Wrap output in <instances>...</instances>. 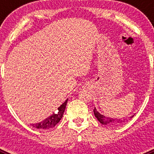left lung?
<instances>
[{"instance_id": "1", "label": "left lung", "mask_w": 154, "mask_h": 154, "mask_svg": "<svg viewBox=\"0 0 154 154\" xmlns=\"http://www.w3.org/2000/svg\"><path fill=\"white\" fill-rule=\"evenodd\" d=\"M94 114H95V116L97 118L98 120L99 121V123H101L102 124L104 125H117L119 123H124L125 119L122 120V119H113V118H109L106 117V116H104L101 115L98 112L97 110L96 109V108L93 109ZM133 116H131L130 118H133Z\"/></svg>"}]
</instances>
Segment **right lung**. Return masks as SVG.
<instances>
[{
    "label": "right lung",
    "mask_w": 154,
    "mask_h": 154,
    "mask_svg": "<svg viewBox=\"0 0 154 154\" xmlns=\"http://www.w3.org/2000/svg\"><path fill=\"white\" fill-rule=\"evenodd\" d=\"M67 102L68 99H66L65 103L58 107L57 112L55 113H53L51 116L48 117L47 119H44V120L40 122V123L31 124L32 127L36 128V129H40V130H43V129L48 130V129H50V128L55 126V125L58 123V122L62 118V116H63L64 112H65V107H66V105H67Z\"/></svg>",
    "instance_id": "add662e5"
}]
</instances>
